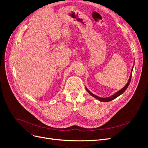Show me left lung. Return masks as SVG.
<instances>
[{
	"instance_id": "obj_1",
	"label": "left lung",
	"mask_w": 148,
	"mask_h": 148,
	"mask_svg": "<svg viewBox=\"0 0 148 148\" xmlns=\"http://www.w3.org/2000/svg\"><path fill=\"white\" fill-rule=\"evenodd\" d=\"M133 68H132V70H131V74H130V79H129V80H128V81L127 83L126 84L125 86H124L122 89H121V90H119V91H118L117 92H116L114 94H113V95H112V96H110V97H107V98H101V97H98V96L94 95V94H92V93L90 91H89V90H88V89L86 87V90L88 92V93H89V94L91 96H92L93 97H94V98H95L96 99H98L99 101H101V102H108V101H112V100L115 99L116 98H117L118 97H119V95H121V94H122L124 92H125V90L127 89V88L128 87L129 84H130V81H131V76H132V73H133Z\"/></svg>"
}]
</instances>
